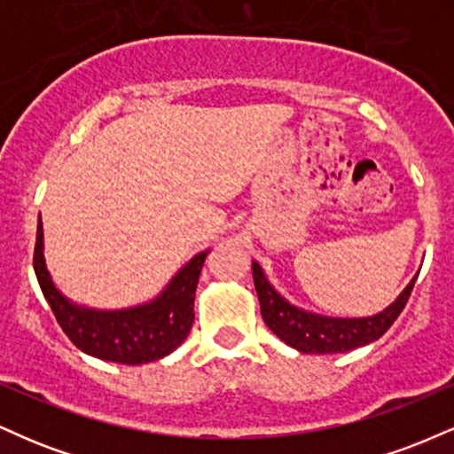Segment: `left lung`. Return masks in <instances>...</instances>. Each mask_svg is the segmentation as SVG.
<instances>
[{"mask_svg":"<svg viewBox=\"0 0 454 454\" xmlns=\"http://www.w3.org/2000/svg\"><path fill=\"white\" fill-rule=\"evenodd\" d=\"M252 273L264 325L281 341L303 354L348 352L380 340L403 311L411 288H414V281L419 278V273H416L410 279V284L401 290L397 299L378 314L363 317H333L314 314V311H307L303 307L290 303L286 296H281L273 288V284L256 260H252Z\"/></svg>","mask_w":454,"mask_h":454,"instance_id":"obj_1","label":"left lung"}]
</instances>
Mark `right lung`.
I'll list each match as a JSON object with an SVG mask.
<instances>
[{"label": "right lung", "instance_id": "add662e5", "mask_svg": "<svg viewBox=\"0 0 454 454\" xmlns=\"http://www.w3.org/2000/svg\"><path fill=\"white\" fill-rule=\"evenodd\" d=\"M209 249L192 256L153 299L121 309H98L67 299L55 286L44 258V231L38 220L34 270L46 303L78 350L102 361L145 364L175 352L194 325V299Z\"/></svg>", "mask_w": 454, "mask_h": 454}]
</instances>
